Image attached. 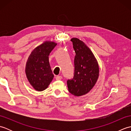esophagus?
I'll return each instance as SVG.
<instances>
[{"mask_svg":"<svg viewBox=\"0 0 131 131\" xmlns=\"http://www.w3.org/2000/svg\"><path fill=\"white\" fill-rule=\"evenodd\" d=\"M61 79H62V77L60 76V75H58L56 78V79L57 80H60Z\"/></svg>","mask_w":131,"mask_h":131,"instance_id":"34e87169","label":"esophagus"}]
</instances>
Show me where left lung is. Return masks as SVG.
Wrapping results in <instances>:
<instances>
[{"instance_id":"left-lung-1","label":"left lung","mask_w":131,"mask_h":131,"mask_svg":"<svg viewBox=\"0 0 131 131\" xmlns=\"http://www.w3.org/2000/svg\"><path fill=\"white\" fill-rule=\"evenodd\" d=\"M75 52L74 75L67 81L69 92L75 96L88 93L96 84L99 77V66L90 48L78 38L71 39Z\"/></svg>"}]
</instances>
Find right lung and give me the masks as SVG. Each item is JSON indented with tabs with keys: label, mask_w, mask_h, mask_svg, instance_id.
<instances>
[{
	"label": "right lung",
	"mask_w": 131,
	"mask_h": 131,
	"mask_svg": "<svg viewBox=\"0 0 131 131\" xmlns=\"http://www.w3.org/2000/svg\"><path fill=\"white\" fill-rule=\"evenodd\" d=\"M57 44L54 41H44L33 50L27 60L26 75L30 85L36 91L45 90L53 79L49 55Z\"/></svg>",
	"instance_id": "obj_1"
}]
</instances>
